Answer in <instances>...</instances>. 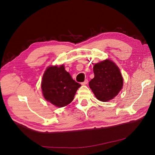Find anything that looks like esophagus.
<instances>
[{"label":"esophagus","mask_w":155,"mask_h":155,"mask_svg":"<svg viewBox=\"0 0 155 155\" xmlns=\"http://www.w3.org/2000/svg\"><path fill=\"white\" fill-rule=\"evenodd\" d=\"M88 83V79H85V81H84L83 83H81V85H85Z\"/></svg>","instance_id":"obj_1"}]
</instances>
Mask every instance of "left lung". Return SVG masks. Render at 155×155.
I'll return each instance as SVG.
<instances>
[{
    "mask_svg": "<svg viewBox=\"0 0 155 155\" xmlns=\"http://www.w3.org/2000/svg\"><path fill=\"white\" fill-rule=\"evenodd\" d=\"M94 78L89 81V87L96 97L101 101H110L118 94L124 85V79L118 66L111 60L97 63L93 67Z\"/></svg>",
    "mask_w": 155,
    "mask_h": 155,
    "instance_id": "left-lung-1",
    "label": "left lung"
}]
</instances>
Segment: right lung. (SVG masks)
Masks as SVG:
<instances>
[{
  "mask_svg": "<svg viewBox=\"0 0 155 155\" xmlns=\"http://www.w3.org/2000/svg\"><path fill=\"white\" fill-rule=\"evenodd\" d=\"M80 87V84L75 81L65 70L63 64L59 67H48L41 82L42 92L45 100L58 107L70 104Z\"/></svg>",
  "mask_w": 155,
  "mask_h": 155,
  "instance_id": "obj_1",
  "label": "right lung"
}]
</instances>
